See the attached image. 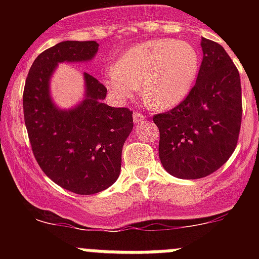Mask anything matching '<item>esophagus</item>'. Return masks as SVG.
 <instances>
[{
	"label": "esophagus",
	"instance_id": "1",
	"mask_svg": "<svg viewBox=\"0 0 259 259\" xmlns=\"http://www.w3.org/2000/svg\"><path fill=\"white\" fill-rule=\"evenodd\" d=\"M145 119H146V116L144 115V114L137 113V111H135L134 113V122L136 123V124H139V123H143Z\"/></svg>",
	"mask_w": 259,
	"mask_h": 259
}]
</instances>
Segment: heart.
Here are the masks:
<instances>
[{
    "mask_svg": "<svg viewBox=\"0 0 259 259\" xmlns=\"http://www.w3.org/2000/svg\"><path fill=\"white\" fill-rule=\"evenodd\" d=\"M200 59L193 45L170 38L144 41L130 48L105 72V84L124 101L141 85V95L155 109L174 107L188 96L197 76Z\"/></svg>",
    "mask_w": 259,
    "mask_h": 259,
    "instance_id": "heart-1",
    "label": "heart"
}]
</instances>
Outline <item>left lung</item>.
Returning <instances> with one entry per match:
<instances>
[{
	"label": "left lung",
	"instance_id": "obj_1",
	"mask_svg": "<svg viewBox=\"0 0 259 259\" xmlns=\"http://www.w3.org/2000/svg\"><path fill=\"white\" fill-rule=\"evenodd\" d=\"M203 58L184 101L153 116L159 130V159L179 179H201L232 155L239 140L242 104L239 70L222 45L201 38Z\"/></svg>",
	"mask_w": 259,
	"mask_h": 259
}]
</instances>
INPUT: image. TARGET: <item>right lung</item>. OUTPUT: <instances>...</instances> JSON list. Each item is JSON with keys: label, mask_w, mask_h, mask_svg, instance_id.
<instances>
[{"label": "right lung", "mask_w": 259, "mask_h": 259, "mask_svg": "<svg viewBox=\"0 0 259 259\" xmlns=\"http://www.w3.org/2000/svg\"><path fill=\"white\" fill-rule=\"evenodd\" d=\"M96 41H62L32 63L23 92L29 143L45 175L76 194H95L118 179L122 149L134 128L132 111L104 104L107 89L84 72L85 97L61 110L53 104L49 83L61 62H87L96 56Z\"/></svg>", "instance_id": "right-lung-1"}]
</instances>
